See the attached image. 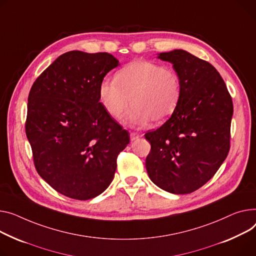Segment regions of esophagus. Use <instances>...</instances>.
Returning <instances> with one entry per match:
<instances>
[{
    "label": "esophagus",
    "mask_w": 256,
    "mask_h": 256,
    "mask_svg": "<svg viewBox=\"0 0 256 256\" xmlns=\"http://www.w3.org/2000/svg\"><path fill=\"white\" fill-rule=\"evenodd\" d=\"M139 137H140V134H138V132H130V140H132V141L137 140Z\"/></svg>",
    "instance_id": "obj_1"
}]
</instances>
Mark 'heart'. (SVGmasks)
Listing matches in <instances>:
<instances>
[{
    "mask_svg": "<svg viewBox=\"0 0 256 256\" xmlns=\"http://www.w3.org/2000/svg\"><path fill=\"white\" fill-rule=\"evenodd\" d=\"M181 96L177 73L164 64L134 60L115 75V80L103 79L98 85V98L105 111L113 118L124 117L130 126H142L150 119L162 124L175 112Z\"/></svg>",
    "mask_w": 256,
    "mask_h": 256,
    "instance_id": "obj_1",
    "label": "heart"
}]
</instances>
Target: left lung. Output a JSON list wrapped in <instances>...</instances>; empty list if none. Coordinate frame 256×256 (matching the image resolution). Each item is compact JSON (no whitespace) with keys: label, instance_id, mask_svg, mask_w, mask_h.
I'll return each instance as SVG.
<instances>
[{"label":"left lung","instance_id":"obj_1","mask_svg":"<svg viewBox=\"0 0 256 256\" xmlns=\"http://www.w3.org/2000/svg\"><path fill=\"white\" fill-rule=\"evenodd\" d=\"M158 58L173 64L181 96L172 116L145 134L151 144L146 170L160 188L190 194L215 175L228 154L232 100L224 79L208 62L182 49Z\"/></svg>","mask_w":256,"mask_h":256}]
</instances>
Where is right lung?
<instances>
[{
    "mask_svg": "<svg viewBox=\"0 0 256 256\" xmlns=\"http://www.w3.org/2000/svg\"><path fill=\"white\" fill-rule=\"evenodd\" d=\"M119 66L107 52L73 50L36 79L26 132L38 174L58 192L86 200L110 185L128 132L100 103L98 85Z\"/></svg>",
    "mask_w": 256,
    "mask_h": 256,
    "instance_id": "obj_1",
    "label": "right lung"
}]
</instances>
